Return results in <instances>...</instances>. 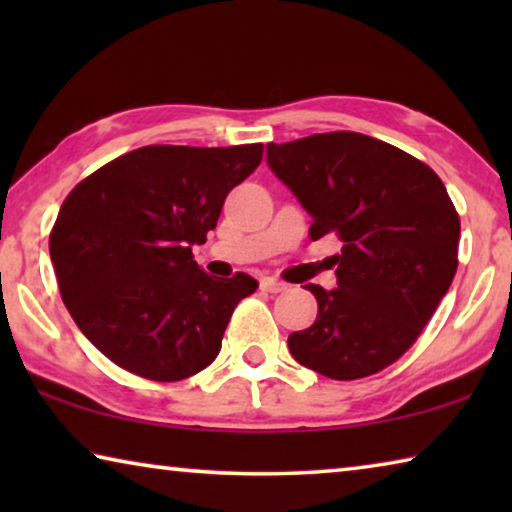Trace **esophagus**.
<instances>
[{
  "mask_svg": "<svg viewBox=\"0 0 512 512\" xmlns=\"http://www.w3.org/2000/svg\"><path fill=\"white\" fill-rule=\"evenodd\" d=\"M259 289L266 291V293H280V291L287 289V284L280 282V280H273V277H262V280H259Z\"/></svg>",
  "mask_w": 512,
  "mask_h": 512,
  "instance_id": "1",
  "label": "esophagus"
}]
</instances>
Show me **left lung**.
<instances>
[{"label":"left lung","instance_id":"8db88e82","mask_svg":"<svg viewBox=\"0 0 512 512\" xmlns=\"http://www.w3.org/2000/svg\"><path fill=\"white\" fill-rule=\"evenodd\" d=\"M266 162L314 219L311 239L343 244L339 287H305L318 316L289 336L293 359L329 379L375 375L411 348L454 280L461 221L443 180L352 131L271 142Z\"/></svg>","mask_w":512,"mask_h":512}]
</instances>
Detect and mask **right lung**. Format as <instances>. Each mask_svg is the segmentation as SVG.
<instances>
[{"label":"right lung","mask_w":512,"mask_h":512,"mask_svg":"<svg viewBox=\"0 0 512 512\" xmlns=\"http://www.w3.org/2000/svg\"><path fill=\"white\" fill-rule=\"evenodd\" d=\"M262 144L142 146L76 185L49 235L60 296L99 352L133 375L180 381L210 366L257 280L212 277L192 246L225 196L262 162Z\"/></svg>","instance_id":"1"}]
</instances>
